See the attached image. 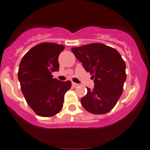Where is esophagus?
Masks as SVG:
<instances>
[{"label":"esophagus","instance_id":"obj_1","mask_svg":"<svg viewBox=\"0 0 150 150\" xmlns=\"http://www.w3.org/2000/svg\"><path fill=\"white\" fill-rule=\"evenodd\" d=\"M71 84H72V86H73L74 88H76V87L79 86V84H77V83H75V82H72L71 83Z\"/></svg>","mask_w":150,"mask_h":150}]
</instances>
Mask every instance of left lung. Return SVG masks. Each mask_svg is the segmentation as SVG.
<instances>
[{"label": "left lung", "instance_id": "1", "mask_svg": "<svg viewBox=\"0 0 150 150\" xmlns=\"http://www.w3.org/2000/svg\"><path fill=\"white\" fill-rule=\"evenodd\" d=\"M83 67L94 81L93 90L81 99L83 107L93 114H105L113 109L123 92L126 80L125 61L120 53L100 43L71 48Z\"/></svg>", "mask_w": 150, "mask_h": 150}]
</instances>
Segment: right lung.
Instances as JSON below:
<instances>
[{
    "mask_svg": "<svg viewBox=\"0 0 150 150\" xmlns=\"http://www.w3.org/2000/svg\"><path fill=\"white\" fill-rule=\"evenodd\" d=\"M65 49L62 44L41 43L30 49L21 60L18 79L28 106L38 115L50 117L62 109L70 81L53 79L59 69L58 57Z\"/></svg>",
    "mask_w": 150,
    "mask_h": 150,
    "instance_id": "obj_1",
    "label": "right lung"
}]
</instances>
